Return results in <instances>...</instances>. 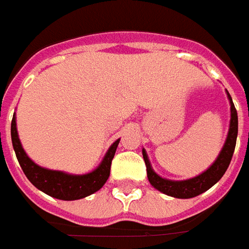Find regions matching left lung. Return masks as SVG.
<instances>
[{"label": "left lung", "mask_w": 249, "mask_h": 249, "mask_svg": "<svg viewBox=\"0 0 249 249\" xmlns=\"http://www.w3.org/2000/svg\"><path fill=\"white\" fill-rule=\"evenodd\" d=\"M227 98L230 100V126H229V133H227L226 142L219 153V156L215 160V162L211 165L207 171H204L198 176H194L192 179L186 180H169L165 178H161L154 172L151 168L149 157L146 154V150L143 149V159L147 169V178L149 182L154 189H157L161 193L175 197V198H192L198 194L207 192L213 184L220 180V178L225 175L226 169L229 168V164L231 161L234 147H236L237 133H238V117H237V110L233 105V100L230 93L227 92Z\"/></svg>", "instance_id": "8db88e82"}]
</instances>
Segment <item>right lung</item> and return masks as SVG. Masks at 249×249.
Returning a JSON list of instances; mask_svg holds the SVG:
<instances>
[{
    "instance_id": "obj_1",
    "label": "right lung",
    "mask_w": 249,
    "mask_h": 249,
    "mask_svg": "<svg viewBox=\"0 0 249 249\" xmlns=\"http://www.w3.org/2000/svg\"><path fill=\"white\" fill-rule=\"evenodd\" d=\"M11 136H12L13 150L16 153L18 161L22 167L24 175L27 176V179L41 192L59 200H65V201L80 200L84 197H88L103 187V184L106 183V180L110 176L111 161L116 154L117 146L120 143V139H117L110 146L105 159L102 160V162L99 164L96 169H93L92 172L85 174V175H71V174H66L63 171H53V169L39 167L26 154L19 139V135H18L15 116L11 124Z\"/></svg>"
}]
</instances>
